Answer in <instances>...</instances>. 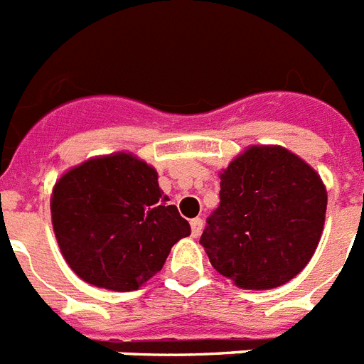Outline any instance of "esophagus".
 <instances>
[{
	"mask_svg": "<svg viewBox=\"0 0 364 364\" xmlns=\"http://www.w3.org/2000/svg\"><path fill=\"white\" fill-rule=\"evenodd\" d=\"M203 219H193L191 220V235H193V237H198V235H200V232H203Z\"/></svg>",
	"mask_w": 364,
	"mask_h": 364,
	"instance_id": "esophagus-1",
	"label": "esophagus"
}]
</instances>
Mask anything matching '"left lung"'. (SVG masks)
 <instances>
[{"label": "left lung", "mask_w": 364, "mask_h": 364, "mask_svg": "<svg viewBox=\"0 0 364 364\" xmlns=\"http://www.w3.org/2000/svg\"><path fill=\"white\" fill-rule=\"evenodd\" d=\"M219 198L200 235L219 274L259 291L287 284L309 263L328 195L302 158L254 145L220 173Z\"/></svg>", "instance_id": "1"}]
</instances>
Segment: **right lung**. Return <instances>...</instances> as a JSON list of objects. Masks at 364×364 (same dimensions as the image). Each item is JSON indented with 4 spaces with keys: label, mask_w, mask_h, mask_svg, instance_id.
I'll return each instance as SVG.
<instances>
[{
    "label": "right lung",
    "mask_w": 364,
    "mask_h": 364,
    "mask_svg": "<svg viewBox=\"0 0 364 364\" xmlns=\"http://www.w3.org/2000/svg\"><path fill=\"white\" fill-rule=\"evenodd\" d=\"M158 186L156 171L127 152L68 171L51 197L62 256L95 287L134 291L161 271L189 223Z\"/></svg>",
    "instance_id": "obj_1"
}]
</instances>
